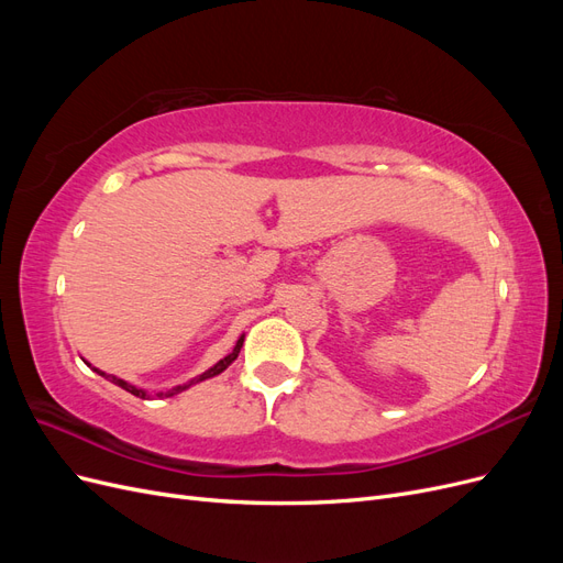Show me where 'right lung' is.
Wrapping results in <instances>:
<instances>
[{
  "mask_svg": "<svg viewBox=\"0 0 563 563\" xmlns=\"http://www.w3.org/2000/svg\"><path fill=\"white\" fill-rule=\"evenodd\" d=\"M242 345H244V335L240 338V340H236V345H234V350L225 356V360H220L216 366H211L209 371H203L201 373V376H197V378H192L190 383H187V385H178V387H174V389H168V391H159V395L157 397H174V395H178V391H183V389H187V387H190V385H195V383H201V380H207V378H213V376H218V373H223L234 360H236V356H240V350H242ZM91 366V364H89ZM96 373H98V376H103V378H108L110 383H114V385H119V387H122V389H126V391H131V395L133 397H141V399H145V397H150L147 395V391L145 389H141V387H135V385H129L126 380H122V378H117V376H108V373H103V371H98V368H93Z\"/></svg>",
  "mask_w": 563,
  "mask_h": 563,
  "instance_id": "right-lung-1",
  "label": "right lung"
}]
</instances>
